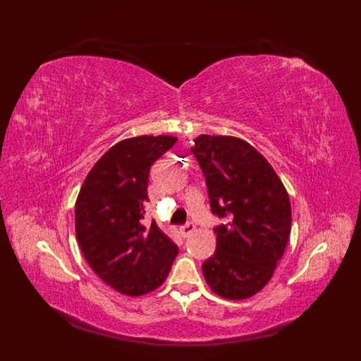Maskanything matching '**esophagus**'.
Here are the masks:
<instances>
[{
	"label": "esophagus",
	"instance_id": "1",
	"mask_svg": "<svg viewBox=\"0 0 361 361\" xmlns=\"http://www.w3.org/2000/svg\"><path fill=\"white\" fill-rule=\"evenodd\" d=\"M195 230H196V225H195L193 222H187V224H184V225L180 226V234L185 238V237L190 235Z\"/></svg>",
	"mask_w": 361,
	"mask_h": 361
}]
</instances>
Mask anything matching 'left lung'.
<instances>
[{
  "label": "left lung",
  "instance_id": "8db88e82",
  "mask_svg": "<svg viewBox=\"0 0 361 361\" xmlns=\"http://www.w3.org/2000/svg\"><path fill=\"white\" fill-rule=\"evenodd\" d=\"M215 226V253L202 264L211 290L228 300L259 293L274 275L291 233L288 193L271 164L233 136L195 139Z\"/></svg>",
  "mask_w": 361,
  "mask_h": 361
}]
</instances>
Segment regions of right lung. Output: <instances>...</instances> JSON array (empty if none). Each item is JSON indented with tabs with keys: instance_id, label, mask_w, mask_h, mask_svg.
<instances>
[{
	"instance_id": "add662e5",
	"label": "right lung",
	"mask_w": 361,
	"mask_h": 361,
	"mask_svg": "<svg viewBox=\"0 0 361 361\" xmlns=\"http://www.w3.org/2000/svg\"><path fill=\"white\" fill-rule=\"evenodd\" d=\"M173 136L118 142L93 165L75 200V237L93 269L114 290L137 297L162 286L178 247L155 221L142 225L149 171Z\"/></svg>"
}]
</instances>
